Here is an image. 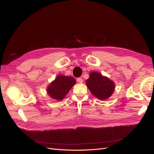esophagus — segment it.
<instances>
[{
  "instance_id": "esophagus-1",
  "label": "esophagus",
  "mask_w": 154,
  "mask_h": 154,
  "mask_svg": "<svg viewBox=\"0 0 154 154\" xmlns=\"http://www.w3.org/2000/svg\"><path fill=\"white\" fill-rule=\"evenodd\" d=\"M77 82L78 83H82L83 82V79L82 78H77Z\"/></svg>"
}]
</instances>
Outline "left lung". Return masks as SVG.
Returning <instances> with one entry per match:
<instances>
[{
  "label": "left lung",
  "instance_id": "8db88e82",
  "mask_svg": "<svg viewBox=\"0 0 154 154\" xmlns=\"http://www.w3.org/2000/svg\"><path fill=\"white\" fill-rule=\"evenodd\" d=\"M86 85L92 94L100 100L109 98L115 90V83L112 80L100 72L94 71L89 74Z\"/></svg>",
  "mask_w": 154,
  "mask_h": 154
}]
</instances>
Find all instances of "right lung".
<instances>
[{
  "mask_svg": "<svg viewBox=\"0 0 154 154\" xmlns=\"http://www.w3.org/2000/svg\"><path fill=\"white\" fill-rule=\"evenodd\" d=\"M75 84L76 80L73 77L59 74L54 80L48 85V94L53 100L61 101Z\"/></svg>",
  "mask_w": 154,
  "mask_h": 154,
  "instance_id": "right-lung-1",
  "label": "right lung"
}]
</instances>
